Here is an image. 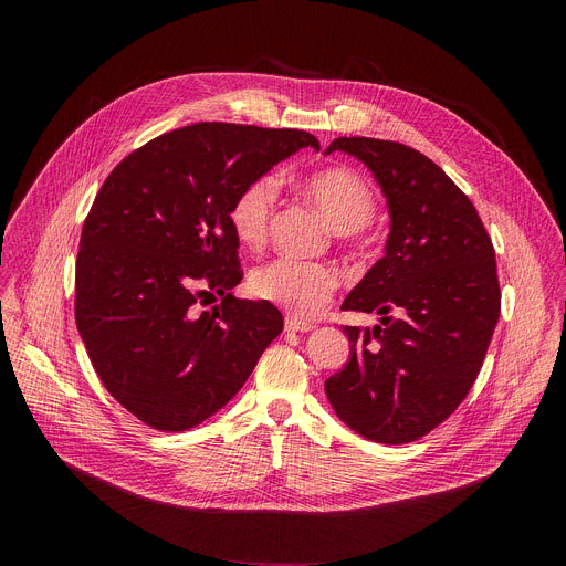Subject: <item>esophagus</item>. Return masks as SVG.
I'll list each match as a JSON object with an SVG mask.
<instances>
[{"mask_svg": "<svg viewBox=\"0 0 566 566\" xmlns=\"http://www.w3.org/2000/svg\"><path fill=\"white\" fill-rule=\"evenodd\" d=\"M284 328H286L289 333H310V331H314V323L301 321L298 316H286Z\"/></svg>", "mask_w": 566, "mask_h": 566, "instance_id": "34e87169", "label": "esophagus"}]
</instances>
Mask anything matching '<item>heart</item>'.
<instances>
[{"mask_svg":"<svg viewBox=\"0 0 566 566\" xmlns=\"http://www.w3.org/2000/svg\"><path fill=\"white\" fill-rule=\"evenodd\" d=\"M303 192L321 208L335 231L353 233L369 224L376 197L365 178L348 167H328L310 174ZM277 199L273 176H259L235 195L229 208V227L235 241L248 250H261L271 229ZM339 277L331 265L280 256L250 273L248 289L259 301L280 305L295 316H316L331 303Z\"/></svg>","mask_w":566,"mask_h":566,"instance_id":"b5f03b06","label":"heart"}]
</instances>
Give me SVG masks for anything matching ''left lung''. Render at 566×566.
<instances>
[{"label": "left lung", "instance_id": "left-lung-1", "mask_svg": "<svg viewBox=\"0 0 566 566\" xmlns=\"http://www.w3.org/2000/svg\"><path fill=\"white\" fill-rule=\"evenodd\" d=\"M333 151L369 167L390 235L342 303L380 325H346L350 358L325 395L367 440L412 442L450 418L482 369L500 316L495 250L472 201L424 154L371 137H337Z\"/></svg>", "mask_w": 566, "mask_h": 566}]
</instances>
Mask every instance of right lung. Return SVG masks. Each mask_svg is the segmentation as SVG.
I'll list each match as a JSON object with an SVG mask.
<instances>
[{
    "instance_id": "obj_1",
    "label": "right lung",
    "mask_w": 566,
    "mask_h": 566,
    "mask_svg": "<svg viewBox=\"0 0 566 566\" xmlns=\"http://www.w3.org/2000/svg\"><path fill=\"white\" fill-rule=\"evenodd\" d=\"M305 146L318 148L305 130L203 122L146 142L105 178L82 227L75 323L107 392L144 424H201L282 333L275 305L231 295L243 271L229 208Z\"/></svg>"
}]
</instances>
